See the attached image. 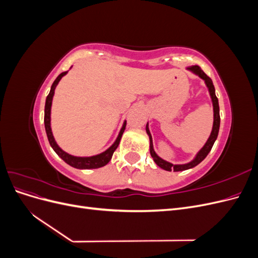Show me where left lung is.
Wrapping results in <instances>:
<instances>
[{
  "label": "left lung",
  "mask_w": 258,
  "mask_h": 258,
  "mask_svg": "<svg viewBox=\"0 0 258 258\" xmlns=\"http://www.w3.org/2000/svg\"><path fill=\"white\" fill-rule=\"evenodd\" d=\"M189 70H191V71H194L196 74H198L202 80H205L208 88H209V91H210V96L211 98H212V101H213V110H214V122H213V129H212V132H211V136L210 138L208 139L207 143L205 144V146L201 148L200 152L197 154L196 158H195L191 162L189 163H186V165H172V163L170 162H167L165 160H162L160 157H158L157 155H156L154 148H153V141H152V136L150 134V130H148V127L146 124V132L147 135L150 136V140H151V155L152 157L154 159V161L157 163V165L165 169L167 171H183V170H187V169H190V168H194L196 167L198 163H200L202 160H204L208 154L210 153V151L212 150V146L215 142V140L217 138V135H218V130H220V122H221V117H220V106H218V100L215 96V88H214V85L212 83V80L210 79V77L202 71L201 68L198 67V66H194L191 68H189Z\"/></svg>",
  "instance_id": "1"
}]
</instances>
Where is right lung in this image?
I'll return each instance as SVG.
<instances>
[{"mask_svg":"<svg viewBox=\"0 0 258 258\" xmlns=\"http://www.w3.org/2000/svg\"><path fill=\"white\" fill-rule=\"evenodd\" d=\"M67 72H62L61 74L58 75L57 79L54 80V82L52 83L50 91L48 93L47 98H46L44 123H45V130H46V134H47L49 144L53 148V151L58 154L59 157L63 159L68 163V165L72 166L74 168H77V169H97V168H100V167H103V166L106 165V163H108V161L112 159V156H113L114 152L116 151V148L118 147L121 136L123 134L124 129H126V122L123 123V126H122V128L119 132V136H118V138H117L116 142L110 148H108L107 151H105L102 154L97 155V156H92V157H74V156L69 155L66 152L62 151L61 148L57 145L56 141H54V139L52 137V132H51V129H50V107H51V101H52V97H53V93H54V88H56V86L59 83V81L61 80V77L63 76Z\"/></svg>","mask_w":258,"mask_h":258,"instance_id":"1","label":"right lung"}]
</instances>
